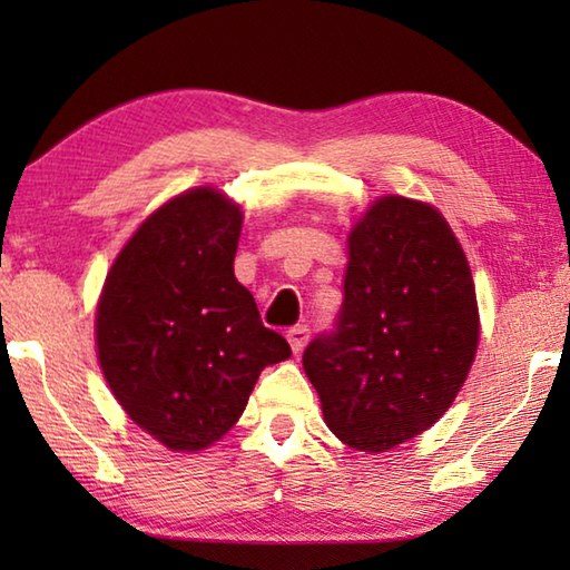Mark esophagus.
<instances>
[{"instance_id":"obj_1","label":"esophagus","mask_w":570,"mask_h":570,"mask_svg":"<svg viewBox=\"0 0 570 570\" xmlns=\"http://www.w3.org/2000/svg\"><path fill=\"white\" fill-rule=\"evenodd\" d=\"M286 340H288V346H292V352L298 354L306 346V342H308V326L306 324L292 326V330L286 332Z\"/></svg>"}]
</instances>
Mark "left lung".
<instances>
[{
	"label": "left lung",
	"mask_w": 570,
	"mask_h": 570,
	"mask_svg": "<svg viewBox=\"0 0 570 570\" xmlns=\"http://www.w3.org/2000/svg\"><path fill=\"white\" fill-rule=\"evenodd\" d=\"M478 336L475 286L448 220L387 196L350 234L340 316L304 350V372L344 445L387 452L448 412Z\"/></svg>",
	"instance_id": "obj_1"
}]
</instances>
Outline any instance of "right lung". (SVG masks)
<instances>
[{"instance_id":"right-lung-1","label":"right lung","mask_w":570,"mask_h":570,"mask_svg":"<svg viewBox=\"0 0 570 570\" xmlns=\"http://www.w3.org/2000/svg\"><path fill=\"white\" fill-rule=\"evenodd\" d=\"M240 220L224 193H183L135 230L105 278L102 374L130 420L170 450L224 438L258 374L292 356L234 276Z\"/></svg>"}]
</instances>
